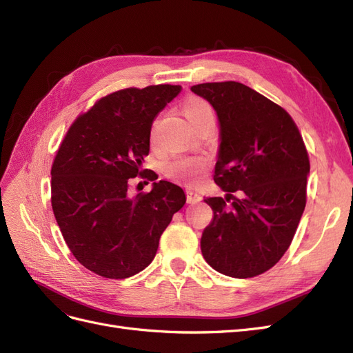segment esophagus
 Returning <instances> with one entry per match:
<instances>
[{
	"instance_id": "34e87169",
	"label": "esophagus",
	"mask_w": 353,
	"mask_h": 353,
	"mask_svg": "<svg viewBox=\"0 0 353 353\" xmlns=\"http://www.w3.org/2000/svg\"><path fill=\"white\" fill-rule=\"evenodd\" d=\"M187 201L188 203H199V201H201V196L199 194V193H196V191H193V190H187Z\"/></svg>"
}]
</instances>
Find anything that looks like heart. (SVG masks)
<instances>
[{"mask_svg": "<svg viewBox=\"0 0 353 353\" xmlns=\"http://www.w3.org/2000/svg\"><path fill=\"white\" fill-rule=\"evenodd\" d=\"M184 114L188 119V122L191 123V126L206 122V121H213L212 105L205 99H200V97H190L185 100ZM156 123L153 126V132L156 130ZM206 169H208V160L205 157H199V156L178 157L168 165V174L176 179L194 183V181H197Z\"/></svg>", "mask_w": 353, "mask_h": 353, "instance_id": "obj_1", "label": "heart"}]
</instances>
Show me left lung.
Returning a JSON list of instances; mask_svg holds the SVG:
<instances>
[{"label": "left lung", "instance_id": "1", "mask_svg": "<svg viewBox=\"0 0 353 353\" xmlns=\"http://www.w3.org/2000/svg\"><path fill=\"white\" fill-rule=\"evenodd\" d=\"M191 91L216 112L213 179L227 191L205 199L213 218L201 234L203 258L223 275L250 279L283 258L302 218L311 168L303 138L290 114L248 85L208 82Z\"/></svg>", "mask_w": 353, "mask_h": 353}]
</instances>
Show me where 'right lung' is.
Returning a JSON list of instances; mask_svg holds the SVG:
<instances>
[{
  "mask_svg": "<svg viewBox=\"0 0 353 353\" xmlns=\"http://www.w3.org/2000/svg\"><path fill=\"white\" fill-rule=\"evenodd\" d=\"M179 92V85L165 83L105 95L72 123L59 147L51 168L52 212L77 261L104 279L122 280L147 268L184 206V190L169 181L153 183L150 193L128 194V179L141 175L150 152L156 116Z\"/></svg>",
  "mask_w": 353,
  "mask_h": 353,
  "instance_id": "obj_1",
  "label": "right lung"
}]
</instances>
